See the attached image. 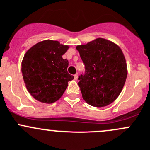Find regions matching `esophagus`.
I'll list each match as a JSON object with an SVG mask.
<instances>
[{"instance_id": "1", "label": "esophagus", "mask_w": 150, "mask_h": 150, "mask_svg": "<svg viewBox=\"0 0 150 150\" xmlns=\"http://www.w3.org/2000/svg\"><path fill=\"white\" fill-rule=\"evenodd\" d=\"M78 74H75V75H74V79H75V81H77V80H78Z\"/></svg>"}]
</instances>
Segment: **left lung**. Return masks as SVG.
Here are the masks:
<instances>
[{
	"mask_svg": "<svg viewBox=\"0 0 150 150\" xmlns=\"http://www.w3.org/2000/svg\"><path fill=\"white\" fill-rule=\"evenodd\" d=\"M76 48L86 68L78 83L85 102L96 107L112 103L122 91L128 74L121 48L102 38Z\"/></svg>",
	"mask_w": 150,
	"mask_h": 150,
	"instance_id": "obj_1",
	"label": "left lung"
}]
</instances>
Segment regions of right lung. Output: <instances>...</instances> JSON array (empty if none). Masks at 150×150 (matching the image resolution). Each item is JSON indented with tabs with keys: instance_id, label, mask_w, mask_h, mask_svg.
Wrapping results in <instances>:
<instances>
[{
	"instance_id": "1",
	"label": "right lung",
	"mask_w": 150,
	"mask_h": 150,
	"mask_svg": "<svg viewBox=\"0 0 150 150\" xmlns=\"http://www.w3.org/2000/svg\"><path fill=\"white\" fill-rule=\"evenodd\" d=\"M69 46L57 40L36 43L25 53L22 72L29 93L36 100L51 104L62 97L74 76L67 72L69 62L62 58Z\"/></svg>"
}]
</instances>
